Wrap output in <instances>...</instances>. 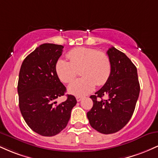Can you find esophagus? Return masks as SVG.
<instances>
[{
  "instance_id": "esophagus-1",
  "label": "esophagus",
  "mask_w": 158,
  "mask_h": 158,
  "mask_svg": "<svg viewBox=\"0 0 158 158\" xmlns=\"http://www.w3.org/2000/svg\"><path fill=\"white\" fill-rule=\"evenodd\" d=\"M81 99H82V97H77V102H80V101L81 100Z\"/></svg>"
}]
</instances>
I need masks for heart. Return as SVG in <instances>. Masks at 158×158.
Returning a JSON list of instances; mask_svg holds the SVG:
<instances>
[{"label":"heart","instance_id":"heart-1","mask_svg":"<svg viewBox=\"0 0 158 158\" xmlns=\"http://www.w3.org/2000/svg\"><path fill=\"white\" fill-rule=\"evenodd\" d=\"M70 61L59 59L56 64L58 77L64 83L70 82L80 70L82 78L73 81L68 87L69 93L81 97L93 91L96 84L102 85L108 81L111 71L108 56L93 48H76L68 52Z\"/></svg>","mask_w":158,"mask_h":158}]
</instances>
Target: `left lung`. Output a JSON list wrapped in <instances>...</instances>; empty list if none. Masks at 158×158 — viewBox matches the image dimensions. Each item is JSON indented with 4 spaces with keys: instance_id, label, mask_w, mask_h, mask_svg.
<instances>
[{
    "instance_id": "obj_1",
    "label": "left lung",
    "mask_w": 158,
    "mask_h": 158,
    "mask_svg": "<svg viewBox=\"0 0 158 158\" xmlns=\"http://www.w3.org/2000/svg\"><path fill=\"white\" fill-rule=\"evenodd\" d=\"M111 64L108 81L91 95L93 107L87 113L90 125L105 135L117 132L133 115L139 94V83L135 65L123 52L114 47L107 51ZM107 95L108 99L102 100Z\"/></svg>"
}]
</instances>
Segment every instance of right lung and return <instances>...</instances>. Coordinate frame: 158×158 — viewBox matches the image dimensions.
<instances>
[{"mask_svg":"<svg viewBox=\"0 0 158 158\" xmlns=\"http://www.w3.org/2000/svg\"><path fill=\"white\" fill-rule=\"evenodd\" d=\"M62 45L43 44L23 60L19 72L18 94L19 108L25 122L33 131L52 137L67 126L71 110L77 105L74 96L56 105L66 88L56 71L62 54Z\"/></svg>","mask_w":158,"mask_h":158,"instance_id":"add662e5","label":"right lung"}]
</instances>
